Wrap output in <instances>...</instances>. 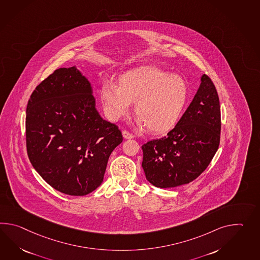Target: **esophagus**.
Returning <instances> with one entry per match:
<instances>
[{
    "instance_id": "obj_1",
    "label": "esophagus",
    "mask_w": 260,
    "mask_h": 260,
    "mask_svg": "<svg viewBox=\"0 0 260 260\" xmlns=\"http://www.w3.org/2000/svg\"><path fill=\"white\" fill-rule=\"evenodd\" d=\"M122 134H123V137L125 139H133V135L132 133H128L127 131H123L122 132Z\"/></svg>"
}]
</instances>
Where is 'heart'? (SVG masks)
<instances>
[{
  "label": "heart",
  "mask_w": 260,
  "mask_h": 260,
  "mask_svg": "<svg viewBox=\"0 0 260 260\" xmlns=\"http://www.w3.org/2000/svg\"><path fill=\"white\" fill-rule=\"evenodd\" d=\"M104 113L112 121L127 116L135 104L136 123L154 134L172 131L179 121L188 99L186 81L165 71L144 67L122 75L118 86L105 82L100 90Z\"/></svg>",
  "instance_id": "obj_1"
}]
</instances>
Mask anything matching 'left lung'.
Returning <instances> with one entry per match:
<instances>
[{
  "label": "left lung",
  "instance_id": "left-lung-1",
  "mask_svg": "<svg viewBox=\"0 0 260 260\" xmlns=\"http://www.w3.org/2000/svg\"><path fill=\"white\" fill-rule=\"evenodd\" d=\"M221 116L218 94L206 75L185 114L163 138L142 146L145 177L160 188L185 185L196 179L218 149Z\"/></svg>",
  "mask_w": 260,
  "mask_h": 260
}]
</instances>
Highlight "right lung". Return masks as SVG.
Masks as SVG:
<instances>
[{
  "instance_id": "1",
  "label": "right lung",
  "mask_w": 260,
  "mask_h": 260,
  "mask_svg": "<svg viewBox=\"0 0 260 260\" xmlns=\"http://www.w3.org/2000/svg\"><path fill=\"white\" fill-rule=\"evenodd\" d=\"M123 141L96 109L92 87L75 66L59 68L36 87L26 111L29 161L56 190L85 196L104 181L110 155Z\"/></svg>"
}]
</instances>
